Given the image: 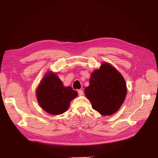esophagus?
<instances>
[{
    "mask_svg": "<svg viewBox=\"0 0 158 158\" xmlns=\"http://www.w3.org/2000/svg\"><path fill=\"white\" fill-rule=\"evenodd\" d=\"M77 92H78V94H79V96L83 95V91H82V89H79V90L77 91Z\"/></svg>",
    "mask_w": 158,
    "mask_h": 158,
    "instance_id": "34e87169",
    "label": "esophagus"
}]
</instances>
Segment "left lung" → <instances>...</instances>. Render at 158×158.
Returning a JSON list of instances; mask_svg holds the SVG:
<instances>
[{"label":"left lung","instance_id":"8db88e82","mask_svg":"<svg viewBox=\"0 0 158 158\" xmlns=\"http://www.w3.org/2000/svg\"><path fill=\"white\" fill-rule=\"evenodd\" d=\"M85 94L93 109L104 115L117 112L127 94V86L122 75L108 63H102L89 79V85Z\"/></svg>","mask_w":158,"mask_h":158}]
</instances>
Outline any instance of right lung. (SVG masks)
Listing matches in <instances>:
<instances>
[{
    "label": "right lung",
    "mask_w": 158,
    "mask_h": 158,
    "mask_svg": "<svg viewBox=\"0 0 158 158\" xmlns=\"http://www.w3.org/2000/svg\"><path fill=\"white\" fill-rule=\"evenodd\" d=\"M77 96L71 87H64L61 81L52 72L47 73L36 90L37 100L46 112L61 114L69 109L70 101Z\"/></svg>",
    "instance_id": "obj_1"
}]
</instances>
